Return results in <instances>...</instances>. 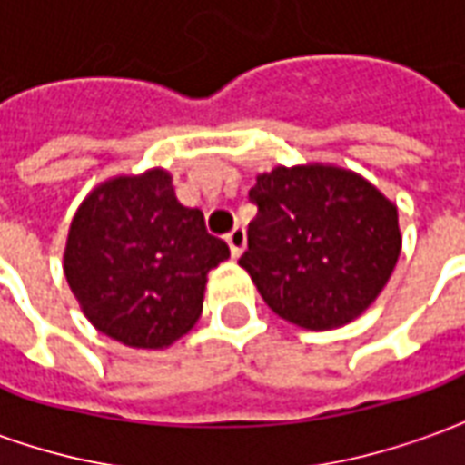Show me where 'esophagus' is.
<instances>
[{
	"instance_id": "esophagus-1",
	"label": "esophagus",
	"mask_w": 465,
	"mask_h": 465,
	"mask_svg": "<svg viewBox=\"0 0 465 465\" xmlns=\"http://www.w3.org/2000/svg\"><path fill=\"white\" fill-rule=\"evenodd\" d=\"M226 243L232 249V256H242L243 246H246V232H243V226H233L232 232L226 233Z\"/></svg>"
}]
</instances>
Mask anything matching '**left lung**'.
<instances>
[{"instance_id":"1","label":"left lung","mask_w":465,"mask_h":465,"mask_svg":"<svg viewBox=\"0 0 465 465\" xmlns=\"http://www.w3.org/2000/svg\"><path fill=\"white\" fill-rule=\"evenodd\" d=\"M249 199L239 263L273 313L326 331L369 309L401 253L399 213L376 186L336 166H279Z\"/></svg>"}]
</instances>
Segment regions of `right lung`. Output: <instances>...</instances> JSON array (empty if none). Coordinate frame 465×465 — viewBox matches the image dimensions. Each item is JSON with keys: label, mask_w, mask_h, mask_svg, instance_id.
<instances>
[{"label": "right lung", "mask_w": 465, "mask_h": 465, "mask_svg": "<svg viewBox=\"0 0 465 465\" xmlns=\"http://www.w3.org/2000/svg\"><path fill=\"white\" fill-rule=\"evenodd\" d=\"M229 246L199 209L176 202L162 169L119 176L89 193L64 252L66 282L86 319L134 349H162L192 329L206 273Z\"/></svg>", "instance_id": "right-lung-1"}]
</instances>
